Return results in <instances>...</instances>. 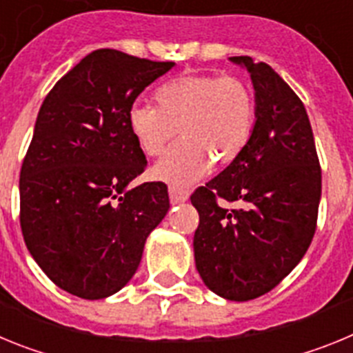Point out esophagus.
<instances>
[{
  "label": "esophagus",
  "instance_id": "34e87169",
  "mask_svg": "<svg viewBox=\"0 0 353 353\" xmlns=\"http://www.w3.org/2000/svg\"><path fill=\"white\" fill-rule=\"evenodd\" d=\"M189 199V191L182 189V187H176V185H171L170 187V201L173 205L176 203H183Z\"/></svg>",
  "mask_w": 353,
  "mask_h": 353
}]
</instances>
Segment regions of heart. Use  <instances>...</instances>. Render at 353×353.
<instances>
[{
    "label": "heart",
    "instance_id": "obj_1",
    "mask_svg": "<svg viewBox=\"0 0 353 353\" xmlns=\"http://www.w3.org/2000/svg\"><path fill=\"white\" fill-rule=\"evenodd\" d=\"M157 105L138 102L129 111L132 136L146 155H159L179 134L152 170L157 180L189 185L210 170L235 161L254 130L256 99L251 84L239 76L194 74L162 84Z\"/></svg>",
    "mask_w": 353,
    "mask_h": 353
}]
</instances>
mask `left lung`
Listing matches in <instances>:
<instances>
[{
	"mask_svg": "<svg viewBox=\"0 0 353 353\" xmlns=\"http://www.w3.org/2000/svg\"><path fill=\"white\" fill-rule=\"evenodd\" d=\"M251 74L254 130L244 152L191 203L199 214L196 269L228 301L244 302L276 288L302 260L316 230L322 170L302 101L272 67L233 56ZM239 203V209L219 199Z\"/></svg>",
	"mask_w": 353,
	"mask_h": 353,
	"instance_id": "obj_1",
	"label": "left lung"
}]
</instances>
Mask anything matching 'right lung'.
<instances>
[{
    "mask_svg": "<svg viewBox=\"0 0 353 353\" xmlns=\"http://www.w3.org/2000/svg\"><path fill=\"white\" fill-rule=\"evenodd\" d=\"M173 65L97 49L40 108L19 180L21 230L46 276L76 297L97 301L123 288L170 210L162 182L129 185L146 168L129 111Z\"/></svg>",
    "mask_w": 353,
    "mask_h": 353,
    "instance_id": "1",
    "label": "right lung"
}]
</instances>
